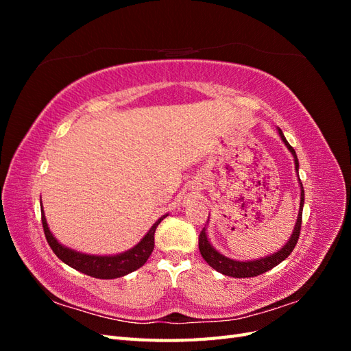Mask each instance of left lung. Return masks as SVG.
<instances>
[{
	"instance_id": "1",
	"label": "left lung",
	"mask_w": 351,
	"mask_h": 351,
	"mask_svg": "<svg viewBox=\"0 0 351 351\" xmlns=\"http://www.w3.org/2000/svg\"><path fill=\"white\" fill-rule=\"evenodd\" d=\"M278 133L281 136V141L287 146V149H289L291 152V155L294 156L295 169L299 171V159H297L295 151L293 149L291 145L287 142L281 129H278ZM299 182H300V178H299ZM303 204H304V190H303V184L300 182V209H299V217H297V222H295L294 230H293V234H291L290 240L287 241L278 252L269 254V256L254 259V261H244V262L230 259L212 247V244L209 243L208 236H206V230L204 228L199 234V250H200L202 258H204L208 262L209 267H212L215 271L221 272L222 275H228V277H234V278L258 277V275L272 269L274 267H277L278 263L285 261V258H289L290 253L295 247L297 240H299V237H300Z\"/></svg>"
}]
</instances>
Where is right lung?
Returning <instances> with one entry per match:
<instances>
[{"instance_id": "obj_1", "label": "right lung", "mask_w": 351, "mask_h": 351, "mask_svg": "<svg viewBox=\"0 0 351 351\" xmlns=\"http://www.w3.org/2000/svg\"><path fill=\"white\" fill-rule=\"evenodd\" d=\"M40 212H42V227H44L45 237L52 252H54L62 262L67 263L69 267L74 268L82 274H86L89 277L101 278V280H112V278L124 277V275L143 267L147 258L151 256L155 246V241H154L155 230L159 222L167 217V215H162L159 218L151 227V230L146 232V236L137 243L133 249L127 250L124 253L114 254V256H97V254L80 253L60 244L58 240L52 236V232L48 228L47 218L42 206H40Z\"/></svg>"}]
</instances>
